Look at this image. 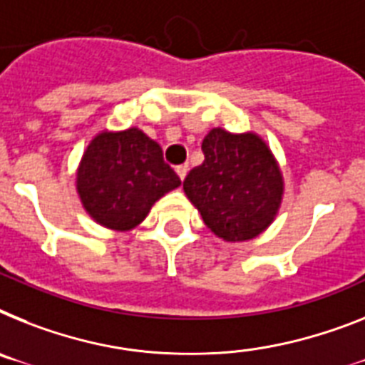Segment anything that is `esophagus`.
<instances>
[{
	"label": "esophagus",
	"mask_w": 365,
	"mask_h": 365,
	"mask_svg": "<svg viewBox=\"0 0 365 365\" xmlns=\"http://www.w3.org/2000/svg\"><path fill=\"white\" fill-rule=\"evenodd\" d=\"M187 170H189L187 165H180V167H176V174L180 176V180H182V182L185 180V176H187Z\"/></svg>",
	"instance_id": "34e87169"
}]
</instances>
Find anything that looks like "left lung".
I'll list each match as a JSON object with an SVG mask.
<instances>
[{
	"instance_id": "8db88e82",
	"label": "left lung",
	"mask_w": 365,
	"mask_h": 365,
	"mask_svg": "<svg viewBox=\"0 0 365 365\" xmlns=\"http://www.w3.org/2000/svg\"><path fill=\"white\" fill-rule=\"evenodd\" d=\"M202 152L204 163L183 180L202 220L230 243L258 237L277 219L284 198V176L269 145L254 131L213 128Z\"/></svg>"
}]
</instances>
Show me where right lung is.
<instances>
[{
    "label": "right lung",
    "mask_w": 365,
    "mask_h": 365,
    "mask_svg": "<svg viewBox=\"0 0 365 365\" xmlns=\"http://www.w3.org/2000/svg\"><path fill=\"white\" fill-rule=\"evenodd\" d=\"M180 178L163 150L139 128L103 130L91 139L76 170V191L88 217L103 228L130 232Z\"/></svg>",
    "instance_id": "right-lung-1"
}]
</instances>
